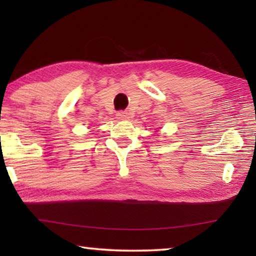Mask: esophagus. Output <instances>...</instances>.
Masks as SVG:
<instances>
[{
	"label": "esophagus",
	"mask_w": 256,
	"mask_h": 256,
	"mask_svg": "<svg viewBox=\"0 0 256 256\" xmlns=\"http://www.w3.org/2000/svg\"><path fill=\"white\" fill-rule=\"evenodd\" d=\"M118 118H122V120L128 118V112H124V110H120V112H118Z\"/></svg>",
	"instance_id": "34e87169"
}]
</instances>
